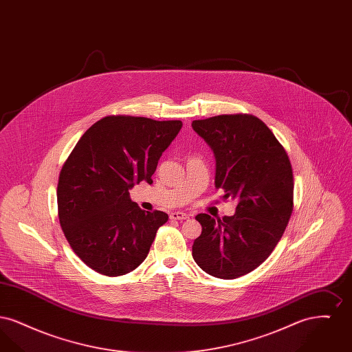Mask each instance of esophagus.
<instances>
[{
    "label": "esophagus",
    "mask_w": 352,
    "mask_h": 352,
    "mask_svg": "<svg viewBox=\"0 0 352 352\" xmlns=\"http://www.w3.org/2000/svg\"><path fill=\"white\" fill-rule=\"evenodd\" d=\"M170 219H173V220H179V221H184V220H187L188 219V215L187 214H184V212H171L170 214Z\"/></svg>",
    "instance_id": "1"
}]
</instances>
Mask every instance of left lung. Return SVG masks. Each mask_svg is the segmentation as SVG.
<instances>
[{
	"instance_id": "left-lung-1",
	"label": "left lung",
	"mask_w": 352,
	"mask_h": 352,
	"mask_svg": "<svg viewBox=\"0 0 352 352\" xmlns=\"http://www.w3.org/2000/svg\"><path fill=\"white\" fill-rule=\"evenodd\" d=\"M192 129L215 154V187L237 201L232 217H195L201 234L192 257L206 273L232 280L261 265L283 237L293 212V170L284 146L256 116L195 120Z\"/></svg>"
}]
</instances>
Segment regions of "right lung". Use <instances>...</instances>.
<instances>
[{"instance_id": "right-lung-1", "label": "right lung", "mask_w": 352, "mask_h": 352, "mask_svg": "<svg viewBox=\"0 0 352 352\" xmlns=\"http://www.w3.org/2000/svg\"><path fill=\"white\" fill-rule=\"evenodd\" d=\"M181 128L179 120L107 116L80 137L60 170L56 197L63 234L87 267L116 277L146 258L168 217L141 210L129 190L153 184L160 157Z\"/></svg>"}]
</instances>
